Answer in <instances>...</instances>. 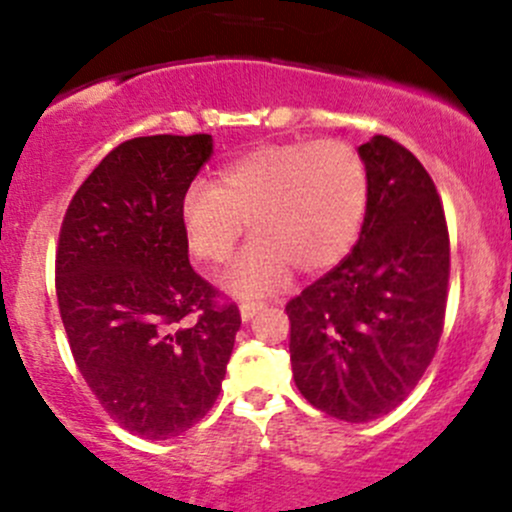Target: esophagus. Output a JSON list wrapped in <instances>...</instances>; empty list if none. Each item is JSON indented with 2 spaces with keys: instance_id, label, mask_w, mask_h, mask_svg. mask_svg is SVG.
I'll return each mask as SVG.
<instances>
[{
  "instance_id": "obj_1",
  "label": "esophagus",
  "mask_w": 512,
  "mask_h": 512,
  "mask_svg": "<svg viewBox=\"0 0 512 512\" xmlns=\"http://www.w3.org/2000/svg\"><path fill=\"white\" fill-rule=\"evenodd\" d=\"M262 308H265V301H243L240 303V316H243V320H250Z\"/></svg>"
}]
</instances>
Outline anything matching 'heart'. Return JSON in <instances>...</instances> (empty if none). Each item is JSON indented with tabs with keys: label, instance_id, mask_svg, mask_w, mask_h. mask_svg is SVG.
<instances>
[{
	"label": "heart",
	"instance_id": "heart-1",
	"mask_svg": "<svg viewBox=\"0 0 512 512\" xmlns=\"http://www.w3.org/2000/svg\"><path fill=\"white\" fill-rule=\"evenodd\" d=\"M369 201L364 160L342 140L265 143L235 157L216 184H189L179 221L189 252L206 265H226L247 230L230 289L267 294L291 269L320 272L338 265L355 245Z\"/></svg>",
	"mask_w": 512,
	"mask_h": 512
}]
</instances>
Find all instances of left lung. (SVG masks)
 Returning <instances> with one entry per match:
<instances>
[{"label": "left lung", "instance_id": "1", "mask_svg": "<svg viewBox=\"0 0 512 512\" xmlns=\"http://www.w3.org/2000/svg\"><path fill=\"white\" fill-rule=\"evenodd\" d=\"M369 177L350 255L286 303L301 396L347 423L393 411L423 379L445 328L449 233L435 182L389 136L359 145Z\"/></svg>", "mask_w": 512, "mask_h": 512}]
</instances>
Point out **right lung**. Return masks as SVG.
<instances>
[{
    "label": "right lung",
    "mask_w": 512,
    "mask_h": 512,
    "mask_svg": "<svg viewBox=\"0 0 512 512\" xmlns=\"http://www.w3.org/2000/svg\"><path fill=\"white\" fill-rule=\"evenodd\" d=\"M213 153L209 133L116 145L67 206L55 291L77 369L104 411L145 440L199 423L240 328L233 301L189 265L179 201Z\"/></svg>",
    "instance_id": "right-lung-1"
}]
</instances>
